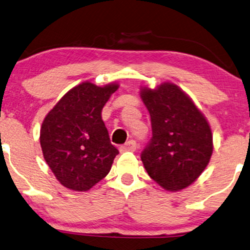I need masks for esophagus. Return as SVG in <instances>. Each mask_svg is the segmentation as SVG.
<instances>
[{
    "mask_svg": "<svg viewBox=\"0 0 250 250\" xmlns=\"http://www.w3.org/2000/svg\"><path fill=\"white\" fill-rule=\"evenodd\" d=\"M120 148H121L122 152H125V151H135L136 148H137V143H136L135 141L130 140V141H128L125 145H122Z\"/></svg>",
    "mask_w": 250,
    "mask_h": 250,
    "instance_id": "1",
    "label": "esophagus"
}]
</instances>
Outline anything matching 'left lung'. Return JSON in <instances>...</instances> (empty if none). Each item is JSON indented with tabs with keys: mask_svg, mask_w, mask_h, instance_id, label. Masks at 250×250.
Here are the masks:
<instances>
[{
	"mask_svg": "<svg viewBox=\"0 0 250 250\" xmlns=\"http://www.w3.org/2000/svg\"><path fill=\"white\" fill-rule=\"evenodd\" d=\"M141 98L150 113L152 137L141 159L150 178L164 189L181 190L208 166L212 132L192 100L173 83L143 87Z\"/></svg>",
	"mask_w": 250,
	"mask_h": 250,
	"instance_id": "obj_1",
	"label": "left lung"
}]
</instances>
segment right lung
I'll list each match as a JSON object with an SVG mask.
<instances>
[{
  "mask_svg": "<svg viewBox=\"0 0 250 250\" xmlns=\"http://www.w3.org/2000/svg\"><path fill=\"white\" fill-rule=\"evenodd\" d=\"M119 88L84 82L63 96L43 120V158L64 187L86 191L108 174L119 150L110 143L102 110Z\"/></svg>",
  "mask_w": 250,
  "mask_h": 250,
  "instance_id": "obj_1",
  "label": "right lung"
}]
</instances>
